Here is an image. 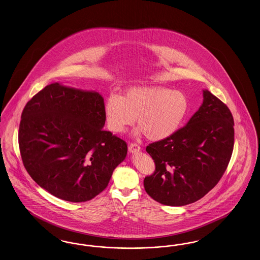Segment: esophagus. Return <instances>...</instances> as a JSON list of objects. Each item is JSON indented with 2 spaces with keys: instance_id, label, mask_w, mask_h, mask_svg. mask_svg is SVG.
I'll return each mask as SVG.
<instances>
[{
  "instance_id": "1",
  "label": "esophagus",
  "mask_w": 260,
  "mask_h": 260,
  "mask_svg": "<svg viewBox=\"0 0 260 260\" xmlns=\"http://www.w3.org/2000/svg\"><path fill=\"white\" fill-rule=\"evenodd\" d=\"M140 150H141L140 146L138 145V144H136V143H132V144H129V146H128V151H129L131 154L139 153Z\"/></svg>"
}]
</instances>
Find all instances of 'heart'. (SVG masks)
Returning <instances> with one entry per match:
<instances>
[{
  "mask_svg": "<svg viewBox=\"0 0 260 260\" xmlns=\"http://www.w3.org/2000/svg\"><path fill=\"white\" fill-rule=\"evenodd\" d=\"M189 104L187 95L159 86L133 87L123 96L111 94L106 100L104 113L108 127L123 134L137 118L138 135H146L151 141L172 136L187 117Z\"/></svg>",
  "mask_w": 260,
  "mask_h": 260,
  "instance_id": "b5f03b06",
  "label": "heart"
}]
</instances>
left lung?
<instances>
[{
  "mask_svg": "<svg viewBox=\"0 0 260 260\" xmlns=\"http://www.w3.org/2000/svg\"><path fill=\"white\" fill-rule=\"evenodd\" d=\"M234 121L229 107L203 90V102L187 125L165 140L147 146L155 161L144 179L146 192L168 206H185L218 184L234 145Z\"/></svg>",
  "mask_w": 260,
  "mask_h": 260,
  "instance_id": "left-lung-1",
  "label": "left lung"
}]
</instances>
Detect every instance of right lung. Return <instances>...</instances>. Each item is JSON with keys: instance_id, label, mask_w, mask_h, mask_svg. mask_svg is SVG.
Returning a JSON list of instances; mask_svg holds the SVG:
<instances>
[{"instance_id": "right-lung-1", "label": "right lung", "mask_w": 260, "mask_h": 260, "mask_svg": "<svg viewBox=\"0 0 260 260\" xmlns=\"http://www.w3.org/2000/svg\"><path fill=\"white\" fill-rule=\"evenodd\" d=\"M104 98L95 91L47 85L21 115L18 141L32 180L56 198L91 200L126 156L124 140L105 132Z\"/></svg>"}]
</instances>
